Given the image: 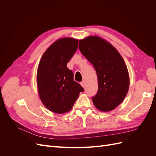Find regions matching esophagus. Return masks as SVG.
<instances>
[{
	"label": "esophagus",
	"instance_id": "obj_1",
	"mask_svg": "<svg viewBox=\"0 0 156 156\" xmlns=\"http://www.w3.org/2000/svg\"><path fill=\"white\" fill-rule=\"evenodd\" d=\"M81 85L83 88L85 87V82H84V81H82V82L81 83Z\"/></svg>",
	"mask_w": 156,
	"mask_h": 156
}]
</instances>
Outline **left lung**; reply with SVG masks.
Here are the masks:
<instances>
[{
  "instance_id": "obj_1",
  "label": "left lung",
  "mask_w": 156,
  "mask_h": 156,
  "mask_svg": "<svg viewBox=\"0 0 156 156\" xmlns=\"http://www.w3.org/2000/svg\"><path fill=\"white\" fill-rule=\"evenodd\" d=\"M79 49L97 73L98 90L92 98L94 105L103 112L115 109L129 90V73L124 59L115 47L96 36L80 40Z\"/></svg>"
}]
</instances>
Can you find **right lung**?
Returning <instances> with one entry per match:
<instances>
[{
	"instance_id": "1",
	"label": "right lung",
	"mask_w": 156,
	"mask_h": 156,
	"mask_svg": "<svg viewBox=\"0 0 156 156\" xmlns=\"http://www.w3.org/2000/svg\"><path fill=\"white\" fill-rule=\"evenodd\" d=\"M78 40L58 39L42 55L37 71L39 96L44 106L57 114L69 111L83 88L73 80L67 63L77 49Z\"/></svg>"
}]
</instances>
